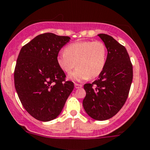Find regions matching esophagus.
Here are the masks:
<instances>
[{
    "label": "esophagus",
    "instance_id": "esophagus-1",
    "mask_svg": "<svg viewBox=\"0 0 150 150\" xmlns=\"http://www.w3.org/2000/svg\"><path fill=\"white\" fill-rule=\"evenodd\" d=\"M75 88L78 89V88H81L83 87V86L81 84H78V83H75Z\"/></svg>",
    "mask_w": 150,
    "mask_h": 150
}]
</instances>
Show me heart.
Here are the masks:
<instances>
[{
    "label": "heart",
    "instance_id": "1",
    "mask_svg": "<svg viewBox=\"0 0 150 150\" xmlns=\"http://www.w3.org/2000/svg\"><path fill=\"white\" fill-rule=\"evenodd\" d=\"M107 49L100 40L76 42L67 46L64 52L57 58L58 66L64 73L69 75L75 66L76 70L69 78L74 81L95 78L103 72L107 63Z\"/></svg>",
    "mask_w": 150,
    "mask_h": 150
}]
</instances>
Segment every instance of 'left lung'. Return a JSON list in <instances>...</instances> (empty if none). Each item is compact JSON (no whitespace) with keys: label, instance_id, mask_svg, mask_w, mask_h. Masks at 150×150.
<instances>
[{"label":"left lung","instance_id":"8db88e82","mask_svg":"<svg viewBox=\"0 0 150 150\" xmlns=\"http://www.w3.org/2000/svg\"><path fill=\"white\" fill-rule=\"evenodd\" d=\"M98 35L107 49V63L99 78L84 85L85 111L93 119L105 120L115 115L124 105L133 80V66L126 48L107 34Z\"/></svg>","mask_w":150,"mask_h":150}]
</instances>
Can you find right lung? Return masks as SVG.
Segmentation results:
<instances>
[{"instance_id": "obj_1", "label": "right lung", "mask_w": 150, "mask_h": 150, "mask_svg": "<svg viewBox=\"0 0 150 150\" xmlns=\"http://www.w3.org/2000/svg\"><path fill=\"white\" fill-rule=\"evenodd\" d=\"M69 39L51 33L40 34L22 47L18 56L16 93L27 112L40 121L55 119L74 88L57 62L60 49Z\"/></svg>"}]
</instances>
